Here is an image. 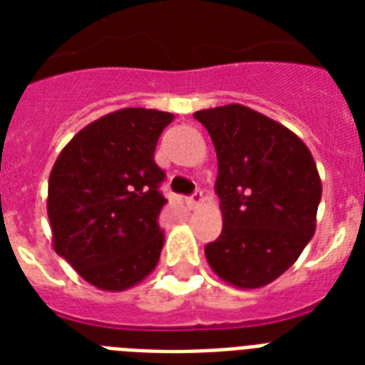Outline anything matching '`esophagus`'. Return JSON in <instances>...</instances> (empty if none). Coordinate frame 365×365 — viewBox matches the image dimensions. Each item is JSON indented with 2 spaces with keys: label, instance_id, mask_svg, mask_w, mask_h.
Wrapping results in <instances>:
<instances>
[{
  "label": "esophagus",
  "instance_id": "obj_1",
  "mask_svg": "<svg viewBox=\"0 0 365 365\" xmlns=\"http://www.w3.org/2000/svg\"><path fill=\"white\" fill-rule=\"evenodd\" d=\"M187 205L191 206L193 210L195 208H199V206L202 205V191H195V193L187 199Z\"/></svg>",
  "mask_w": 365,
  "mask_h": 365
}]
</instances>
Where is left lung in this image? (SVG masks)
I'll use <instances>...</instances> for the list:
<instances>
[{
  "label": "left lung",
  "mask_w": 365,
  "mask_h": 365,
  "mask_svg": "<svg viewBox=\"0 0 365 365\" xmlns=\"http://www.w3.org/2000/svg\"><path fill=\"white\" fill-rule=\"evenodd\" d=\"M217 155L223 229L205 248L212 271L235 288H263L288 271L317 231L322 182L299 136L246 106L193 113Z\"/></svg>",
  "instance_id": "8db88e82"
}]
</instances>
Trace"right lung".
<instances>
[{
    "mask_svg": "<svg viewBox=\"0 0 365 365\" xmlns=\"http://www.w3.org/2000/svg\"><path fill=\"white\" fill-rule=\"evenodd\" d=\"M172 113L123 108L71 138L48 176L53 248L98 289L136 286L159 263L165 172L153 153Z\"/></svg>",
    "mask_w": 365,
    "mask_h": 365,
    "instance_id": "1",
    "label": "right lung"
}]
</instances>
